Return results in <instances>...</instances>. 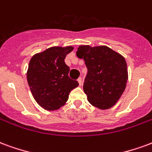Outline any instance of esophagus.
<instances>
[{"instance_id": "obj_1", "label": "esophagus", "mask_w": 152, "mask_h": 152, "mask_svg": "<svg viewBox=\"0 0 152 152\" xmlns=\"http://www.w3.org/2000/svg\"><path fill=\"white\" fill-rule=\"evenodd\" d=\"M77 82H78L79 86H81V85H82V78H81V77H78V78H77Z\"/></svg>"}]
</instances>
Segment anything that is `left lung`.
Instances as JSON below:
<instances>
[{"instance_id": "obj_1", "label": "left lung", "mask_w": 152, "mask_h": 152, "mask_svg": "<svg viewBox=\"0 0 152 152\" xmlns=\"http://www.w3.org/2000/svg\"><path fill=\"white\" fill-rule=\"evenodd\" d=\"M76 55L87 68L83 91L91 104L106 110L116 104L126 87L128 69L125 57L105 45H80Z\"/></svg>"}]
</instances>
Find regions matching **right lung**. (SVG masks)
Instances as JSON below:
<instances>
[{
  "label": "right lung",
  "mask_w": 152,
  "mask_h": 152,
  "mask_svg": "<svg viewBox=\"0 0 152 152\" xmlns=\"http://www.w3.org/2000/svg\"><path fill=\"white\" fill-rule=\"evenodd\" d=\"M72 46H54L36 53L30 60L26 78L34 99L48 111H55L65 104L72 90L78 86L69 77L65 63Z\"/></svg>",
  "instance_id": "right-lung-1"
}]
</instances>
